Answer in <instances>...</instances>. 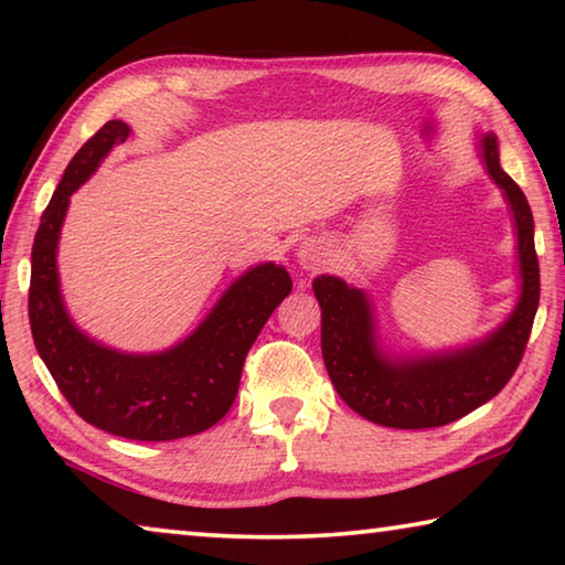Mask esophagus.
<instances>
[{
    "mask_svg": "<svg viewBox=\"0 0 565 565\" xmlns=\"http://www.w3.org/2000/svg\"><path fill=\"white\" fill-rule=\"evenodd\" d=\"M296 262H299V266L303 271H319L323 269L331 262V246L329 242H323V238H317V236H309L303 238V242L299 244V248H296Z\"/></svg>",
    "mask_w": 565,
    "mask_h": 565,
    "instance_id": "esophagus-1",
    "label": "esophagus"
}]
</instances>
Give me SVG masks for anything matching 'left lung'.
Listing matches in <instances>:
<instances>
[{
	"label": "left lung",
	"mask_w": 565,
	"mask_h": 565,
	"mask_svg": "<svg viewBox=\"0 0 565 565\" xmlns=\"http://www.w3.org/2000/svg\"><path fill=\"white\" fill-rule=\"evenodd\" d=\"M478 157L513 216L519 299L483 339L458 349L394 353L384 349L371 296L339 276L321 274V353L333 388L359 416L388 428H436L471 414L509 384L529 343L539 309V256L533 214L519 184L499 164V139L478 134Z\"/></svg>",
	"instance_id": "left-lung-1"
}]
</instances>
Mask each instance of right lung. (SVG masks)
Returning <instances> with one entry per match:
<instances>
[{
    "mask_svg": "<svg viewBox=\"0 0 565 565\" xmlns=\"http://www.w3.org/2000/svg\"><path fill=\"white\" fill-rule=\"evenodd\" d=\"M129 134L127 121H107L64 169L32 246L30 323L52 379L87 424L131 441H174L206 431L232 408L246 353L291 294V276L274 262L252 266L186 339L164 351H119L76 327L56 269L62 224L74 191Z\"/></svg>",
    "mask_w": 565,
    "mask_h": 565,
    "instance_id": "1",
    "label": "right lung"
}]
</instances>
